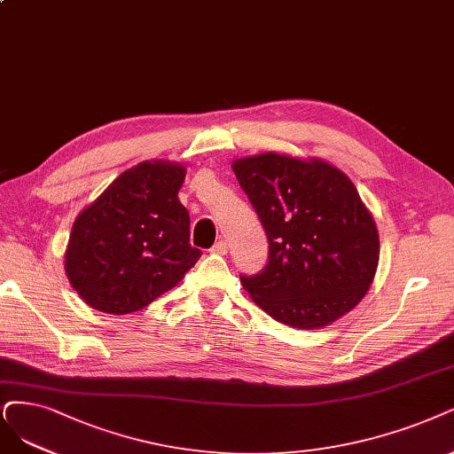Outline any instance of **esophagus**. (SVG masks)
<instances>
[{
    "label": "esophagus",
    "instance_id": "1",
    "mask_svg": "<svg viewBox=\"0 0 454 454\" xmlns=\"http://www.w3.org/2000/svg\"><path fill=\"white\" fill-rule=\"evenodd\" d=\"M211 253H213V254H221V256L228 254V243H226L224 239H218V241L211 247Z\"/></svg>",
    "mask_w": 454,
    "mask_h": 454
}]
</instances>
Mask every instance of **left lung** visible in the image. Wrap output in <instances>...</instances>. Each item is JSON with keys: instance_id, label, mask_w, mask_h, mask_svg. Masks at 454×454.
<instances>
[{"instance_id": "obj_1", "label": "left lung", "mask_w": 454, "mask_h": 454, "mask_svg": "<svg viewBox=\"0 0 454 454\" xmlns=\"http://www.w3.org/2000/svg\"><path fill=\"white\" fill-rule=\"evenodd\" d=\"M233 172L270 241L243 288L275 320L324 327L354 309L371 288L380 239L356 184L339 168L263 153L233 162Z\"/></svg>"}]
</instances>
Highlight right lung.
Returning a JSON list of instances; mask_svg holds the SVG:
<instances>
[{
    "label": "right lung",
    "mask_w": 454,
    "mask_h": 454,
    "mask_svg": "<svg viewBox=\"0 0 454 454\" xmlns=\"http://www.w3.org/2000/svg\"><path fill=\"white\" fill-rule=\"evenodd\" d=\"M184 168L140 162L83 209L73 224L65 271L86 303L129 314L172 290L201 256L177 198Z\"/></svg>",
    "instance_id": "obj_1"
}]
</instances>
